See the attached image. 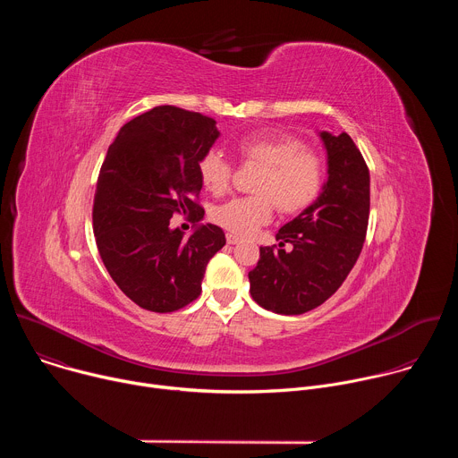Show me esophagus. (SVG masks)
Listing matches in <instances>:
<instances>
[{"mask_svg":"<svg viewBox=\"0 0 458 458\" xmlns=\"http://www.w3.org/2000/svg\"><path fill=\"white\" fill-rule=\"evenodd\" d=\"M239 241H241V239H239L237 235H233V233H228V235H226V242H228V244H237Z\"/></svg>","mask_w":458,"mask_h":458,"instance_id":"34e87169","label":"esophagus"}]
</instances>
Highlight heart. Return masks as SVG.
Segmentation results:
<instances>
[{
  "label": "heart",
  "mask_w": 458,
  "mask_h": 458,
  "mask_svg": "<svg viewBox=\"0 0 458 458\" xmlns=\"http://www.w3.org/2000/svg\"><path fill=\"white\" fill-rule=\"evenodd\" d=\"M237 152L242 163L263 166L251 198L232 199L214 212V221L237 237H248L272 219L274 205L292 216L311 207L324 188L322 159L304 148V143L284 132H259L239 140ZM199 179L214 195H223L232 181L233 168L219 150H207L198 163Z\"/></svg>",
  "instance_id": "b5f03b06"
}]
</instances>
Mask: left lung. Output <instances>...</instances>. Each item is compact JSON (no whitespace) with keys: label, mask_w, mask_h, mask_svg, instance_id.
Wrapping results in <instances>:
<instances>
[{"label":"left lung","mask_w":458,"mask_h":458,"mask_svg":"<svg viewBox=\"0 0 458 458\" xmlns=\"http://www.w3.org/2000/svg\"><path fill=\"white\" fill-rule=\"evenodd\" d=\"M320 140L328 154V181L317 201L279 230V246L259 248V263L248 274L253 301L281 315H301L330 299L366 239L368 165L346 132H320Z\"/></svg>","instance_id":"left-lung-1"}]
</instances>
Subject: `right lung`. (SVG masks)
I'll use <instances>...</instances> for the list:
<instances>
[{
    "instance_id": "add662e5",
    "label": "right lung",
    "mask_w": 458,
    "mask_h": 458,
    "mask_svg": "<svg viewBox=\"0 0 458 458\" xmlns=\"http://www.w3.org/2000/svg\"><path fill=\"white\" fill-rule=\"evenodd\" d=\"M219 138L216 119L172 105L121 126L99 170L92 223L103 265L138 306L168 313L201 293L208 260L226 244L216 225H198L203 182L199 157ZM175 213L196 225L184 238Z\"/></svg>"
}]
</instances>
